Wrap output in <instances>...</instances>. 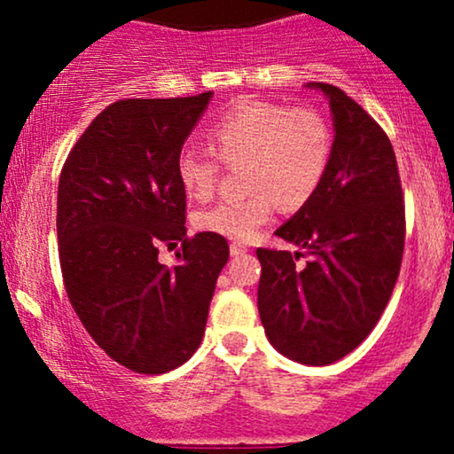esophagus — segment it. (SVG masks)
Masks as SVG:
<instances>
[{"label": "esophagus", "mask_w": 454, "mask_h": 454, "mask_svg": "<svg viewBox=\"0 0 454 454\" xmlns=\"http://www.w3.org/2000/svg\"><path fill=\"white\" fill-rule=\"evenodd\" d=\"M247 252H249L247 245H241V243H232V245H231V256H232V258L243 256V254H247Z\"/></svg>", "instance_id": "obj_1"}]
</instances>
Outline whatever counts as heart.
Returning a JSON list of instances; mask_svg holds the SVG:
<instances>
[{
    "instance_id": "heart-1",
    "label": "heart",
    "mask_w": 454,
    "mask_h": 454,
    "mask_svg": "<svg viewBox=\"0 0 454 454\" xmlns=\"http://www.w3.org/2000/svg\"><path fill=\"white\" fill-rule=\"evenodd\" d=\"M209 143L223 164L245 161L243 198H228L198 211V231L249 241L273 217L278 200L286 209L305 205L320 187L331 160V129L311 108L241 100L213 123ZM176 181L190 198L213 194L220 164L211 153L187 147L176 158Z\"/></svg>"
}]
</instances>
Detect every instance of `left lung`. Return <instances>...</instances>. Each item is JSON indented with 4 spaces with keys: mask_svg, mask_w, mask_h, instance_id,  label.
I'll use <instances>...</instances> for the list:
<instances>
[{
    "mask_svg": "<svg viewBox=\"0 0 454 454\" xmlns=\"http://www.w3.org/2000/svg\"><path fill=\"white\" fill-rule=\"evenodd\" d=\"M331 160L316 194L275 234L301 252L258 249V311L270 346L303 364H331L378 325L399 278L405 211L397 160L384 129L328 82Z\"/></svg>",
    "mask_w": 454,
    "mask_h": 454,
    "instance_id": "left-lung-1",
    "label": "left lung"
}]
</instances>
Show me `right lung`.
<instances>
[{"label":"right lung","mask_w":454,"mask_h":454,"mask_svg":"<svg viewBox=\"0 0 454 454\" xmlns=\"http://www.w3.org/2000/svg\"><path fill=\"white\" fill-rule=\"evenodd\" d=\"M213 93L119 100L98 114L67 155L57 192V241L67 299L113 361L166 373L200 346L228 243L187 239L176 158ZM182 241L180 262L157 260Z\"/></svg>","instance_id":"add662e5"}]
</instances>
